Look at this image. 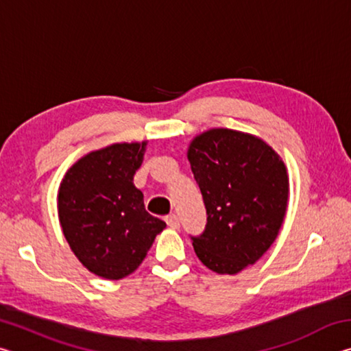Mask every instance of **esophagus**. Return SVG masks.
<instances>
[{"instance_id": "34e87169", "label": "esophagus", "mask_w": 351, "mask_h": 351, "mask_svg": "<svg viewBox=\"0 0 351 351\" xmlns=\"http://www.w3.org/2000/svg\"><path fill=\"white\" fill-rule=\"evenodd\" d=\"M165 221H167V226L170 229H180V218H178L175 213H171V215L165 218Z\"/></svg>"}]
</instances>
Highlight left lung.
Instances as JSON below:
<instances>
[{
  "label": "left lung",
  "mask_w": 351,
  "mask_h": 351,
  "mask_svg": "<svg viewBox=\"0 0 351 351\" xmlns=\"http://www.w3.org/2000/svg\"><path fill=\"white\" fill-rule=\"evenodd\" d=\"M187 159L207 212L203 235L192 237L201 263L239 274L276 241L288 207L283 159L258 136L210 128L190 141Z\"/></svg>",
  "instance_id": "left-lung-1"
}]
</instances>
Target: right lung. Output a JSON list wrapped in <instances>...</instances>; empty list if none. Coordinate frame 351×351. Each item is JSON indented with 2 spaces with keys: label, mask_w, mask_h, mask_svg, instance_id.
Listing matches in <instances>:
<instances>
[{
  "label": "right lung",
  "mask_w": 351,
  "mask_h": 351,
  "mask_svg": "<svg viewBox=\"0 0 351 351\" xmlns=\"http://www.w3.org/2000/svg\"><path fill=\"white\" fill-rule=\"evenodd\" d=\"M147 141L111 144L71 165L57 195L58 219L71 251L85 268L106 280L132 274L144 261L162 219L145 210L133 178Z\"/></svg>",
  "instance_id": "obj_1"
}]
</instances>
